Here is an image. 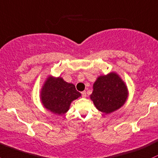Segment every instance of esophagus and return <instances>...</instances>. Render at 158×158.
Masks as SVG:
<instances>
[{"instance_id": "1", "label": "esophagus", "mask_w": 158, "mask_h": 158, "mask_svg": "<svg viewBox=\"0 0 158 158\" xmlns=\"http://www.w3.org/2000/svg\"><path fill=\"white\" fill-rule=\"evenodd\" d=\"M81 96H82V97H86V91H83V92H81Z\"/></svg>"}]
</instances>
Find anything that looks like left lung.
I'll return each instance as SVG.
<instances>
[{"instance_id":"left-lung-1","label":"left lung","mask_w":158,"mask_h":158,"mask_svg":"<svg viewBox=\"0 0 158 158\" xmlns=\"http://www.w3.org/2000/svg\"><path fill=\"white\" fill-rule=\"evenodd\" d=\"M127 89L115 73L100 76L93 84L90 99L100 111L109 114L116 111L126 102Z\"/></svg>"}]
</instances>
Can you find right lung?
I'll return each instance as SVG.
<instances>
[{"instance_id": "1", "label": "right lung", "mask_w": 158, "mask_h": 158, "mask_svg": "<svg viewBox=\"0 0 158 158\" xmlns=\"http://www.w3.org/2000/svg\"><path fill=\"white\" fill-rule=\"evenodd\" d=\"M74 84L65 82L61 77H49L41 91V99L46 108L57 114H65L73 100L81 96Z\"/></svg>"}]
</instances>
